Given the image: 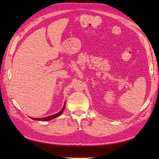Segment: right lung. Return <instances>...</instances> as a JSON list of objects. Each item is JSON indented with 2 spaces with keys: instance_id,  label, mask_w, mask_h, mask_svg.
Wrapping results in <instances>:
<instances>
[{
  "instance_id": "1",
  "label": "right lung",
  "mask_w": 159,
  "mask_h": 159,
  "mask_svg": "<svg viewBox=\"0 0 159 159\" xmlns=\"http://www.w3.org/2000/svg\"><path fill=\"white\" fill-rule=\"evenodd\" d=\"M65 106H66V103L64 104V105L63 107V108L61 109V110L59 113H57V114H55L53 115V116H48V117H42V118H31V119L34 120H42V121H49V120H51L52 119H54V118H55L57 117H58L59 116H61V115L62 114V113L64 111V109H65Z\"/></svg>"
}]
</instances>
